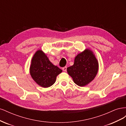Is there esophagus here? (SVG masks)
I'll use <instances>...</instances> for the list:
<instances>
[{
  "label": "esophagus",
  "mask_w": 126,
  "mask_h": 126,
  "mask_svg": "<svg viewBox=\"0 0 126 126\" xmlns=\"http://www.w3.org/2000/svg\"><path fill=\"white\" fill-rule=\"evenodd\" d=\"M62 69L63 71H67V67H64L62 68Z\"/></svg>",
  "instance_id": "esophagus-1"
}]
</instances>
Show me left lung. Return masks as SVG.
Instances as JSON below:
<instances>
[{"label": "left lung", "mask_w": 126, "mask_h": 126, "mask_svg": "<svg viewBox=\"0 0 126 126\" xmlns=\"http://www.w3.org/2000/svg\"><path fill=\"white\" fill-rule=\"evenodd\" d=\"M67 70L76 85L85 86L96 77L98 63L93 52L86 49L75 57L74 64L68 67Z\"/></svg>", "instance_id": "obj_1"}]
</instances>
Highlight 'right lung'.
<instances>
[{
	"instance_id": "obj_1",
	"label": "right lung",
	"mask_w": 126,
	"mask_h": 126,
	"mask_svg": "<svg viewBox=\"0 0 126 126\" xmlns=\"http://www.w3.org/2000/svg\"><path fill=\"white\" fill-rule=\"evenodd\" d=\"M62 72V70L54 65L41 50H38L33 56L30 73L39 86L44 88L50 87L55 82L57 76Z\"/></svg>"
}]
</instances>
